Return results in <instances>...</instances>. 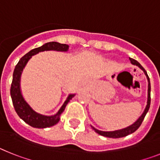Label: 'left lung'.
Here are the masks:
<instances>
[{"label": "left lung", "mask_w": 160, "mask_h": 160, "mask_svg": "<svg viewBox=\"0 0 160 160\" xmlns=\"http://www.w3.org/2000/svg\"><path fill=\"white\" fill-rule=\"evenodd\" d=\"M129 59H130V61H131V62L132 63L133 65L138 66V67L140 68L141 70H143L144 73L146 74L147 78H148V104H147V107H146V108H145V110H144L143 113H142V115H141V116L138 118V119L137 120L135 123H133L132 125L129 126V127H128V128H123V129H121V130H118V131H99V130L95 129V128H93L92 127V128L94 130V131H95L96 133H98V134L100 135H102V136L108 137V138H122V137H125V136H127V135H130V134H132V133L135 132V131H136V130H138V128L140 127V125L142 124V121H143L144 118H145V116H146L147 113H148V110H149V108H150V104H151V83H150L149 77H148L146 70H144V68L142 67V66H141V65L139 64V63H138L136 60H135V59H133V58H129Z\"/></svg>", "instance_id": "left-lung-1"}]
</instances>
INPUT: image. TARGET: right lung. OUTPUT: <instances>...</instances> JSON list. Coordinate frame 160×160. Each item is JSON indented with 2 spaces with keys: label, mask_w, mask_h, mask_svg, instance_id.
Returning <instances> with one entry per match:
<instances>
[{
  "label": "right lung",
  "mask_w": 160,
  "mask_h": 160,
  "mask_svg": "<svg viewBox=\"0 0 160 160\" xmlns=\"http://www.w3.org/2000/svg\"><path fill=\"white\" fill-rule=\"evenodd\" d=\"M68 49H69V46L66 45V44H61L56 42H47V43L44 44L43 46H42L41 47L35 48V49L30 50L29 53L24 55L15 66L10 88V94L11 98H12V104H13L14 109H15L17 114H18V116L32 128H46L57 124L60 120L61 114L64 111L67 103L74 96V94H70L68 96L64 104L62 106L58 112L54 115L46 116V115L38 114L36 111H33L29 107V104L25 102L23 96H22V92H21L20 79H21L22 70L32 55L37 54L39 52L45 51V50H56V51L66 52L67 51Z\"/></svg>",
  "instance_id": "add662e5"
}]
</instances>
